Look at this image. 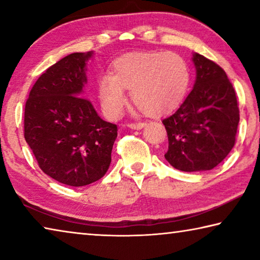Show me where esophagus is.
I'll list each match as a JSON object with an SVG mask.
<instances>
[{
    "label": "esophagus",
    "instance_id": "esophagus-1",
    "mask_svg": "<svg viewBox=\"0 0 260 260\" xmlns=\"http://www.w3.org/2000/svg\"><path fill=\"white\" fill-rule=\"evenodd\" d=\"M127 126H128L132 129H141L146 126V124H144V122H134V124L133 122H131V124H128Z\"/></svg>",
    "mask_w": 260,
    "mask_h": 260
}]
</instances>
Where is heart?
Returning <instances> with one entry per match:
<instances>
[{
    "instance_id": "1",
    "label": "heart",
    "mask_w": 260,
    "mask_h": 260,
    "mask_svg": "<svg viewBox=\"0 0 260 260\" xmlns=\"http://www.w3.org/2000/svg\"><path fill=\"white\" fill-rule=\"evenodd\" d=\"M190 82L187 61L175 52H136L121 57L112 74L99 78L98 89L105 116L116 119L126 104L125 90L148 116L158 117L172 111L182 102Z\"/></svg>"
}]
</instances>
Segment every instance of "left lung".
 Wrapping results in <instances>:
<instances>
[{
	"mask_svg": "<svg viewBox=\"0 0 260 260\" xmlns=\"http://www.w3.org/2000/svg\"><path fill=\"white\" fill-rule=\"evenodd\" d=\"M196 80L184 102L162 120L169 138L166 160L183 172L209 171L234 147L240 110L232 82L214 61L192 55Z\"/></svg>",
	"mask_w": 260,
	"mask_h": 260,
	"instance_id": "8db88e82",
	"label": "left lung"
}]
</instances>
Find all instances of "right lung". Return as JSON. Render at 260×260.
<instances>
[{"instance_id":"1","label":"right lung","mask_w":260,"mask_h":260,"mask_svg":"<svg viewBox=\"0 0 260 260\" xmlns=\"http://www.w3.org/2000/svg\"><path fill=\"white\" fill-rule=\"evenodd\" d=\"M94 52H73L34 83L25 105L24 136L40 169L72 187L98 181L111 162L117 125L83 98L86 65Z\"/></svg>"}]
</instances>
